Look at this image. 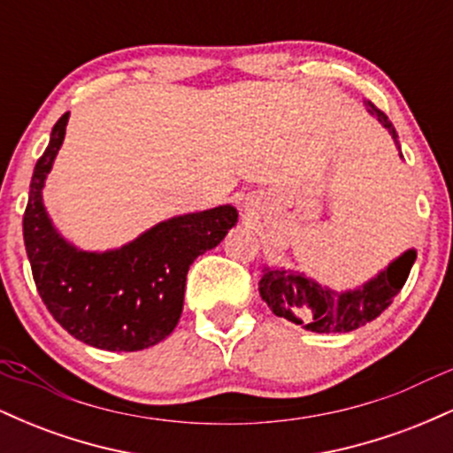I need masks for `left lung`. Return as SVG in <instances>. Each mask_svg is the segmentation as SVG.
I'll return each instance as SVG.
<instances>
[{"mask_svg": "<svg viewBox=\"0 0 453 453\" xmlns=\"http://www.w3.org/2000/svg\"><path fill=\"white\" fill-rule=\"evenodd\" d=\"M364 106L388 129L400 150L398 134L392 121L372 102H364ZM415 257H418V251L407 249L403 256L389 262L388 268L379 270L375 277L368 279L360 288L345 289V292L326 288L300 270L264 266L262 279H259V296L274 315L309 332H317V334L351 332L377 319L394 303L409 277Z\"/></svg>", "mask_w": 453, "mask_h": 453, "instance_id": "8db88e82", "label": "left lung"}]
</instances>
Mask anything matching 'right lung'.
Instances as JSON below:
<instances>
[{"mask_svg": "<svg viewBox=\"0 0 453 453\" xmlns=\"http://www.w3.org/2000/svg\"><path fill=\"white\" fill-rule=\"evenodd\" d=\"M70 112L55 123L38 159L23 217V238L35 288L50 315L72 336L106 351L157 345L183 313L187 270L215 249L238 221L232 204L170 217L108 251L65 241L44 206L42 189L65 138Z\"/></svg>", "mask_w": 453, "mask_h": 453, "instance_id": "right-lung-1", "label": "right lung"}]
</instances>
